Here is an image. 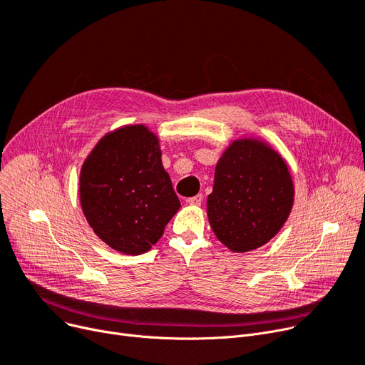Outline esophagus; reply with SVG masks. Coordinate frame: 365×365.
I'll list each match as a JSON object with an SVG mask.
<instances>
[{
  "label": "esophagus",
  "mask_w": 365,
  "mask_h": 365,
  "mask_svg": "<svg viewBox=\"0 0 365 365\" xmlns=\"http://www.w3.org/2000/svg\"><path fill=\"white\" fill-rule=\"evenodd\" d=\"M186 202L189 205H201L202 204V195L200 194V195H195V197H190V198L186 200Z\"/></svg>",
  "instance_id": "34e87169"
}]
</instances>
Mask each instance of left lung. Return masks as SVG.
<instances>
[{"mask_svg": "<svg viewBox=\"0 0 365 365\" xmlns=\"http://www.w3.org/2000/svg\"><path fill=\"white\" fill-rule=\"evenodd\" d=\"M294 202L290 170L263 140H234L215 171L207 216L217 240L234 253L256 250L272 240Z\"/></svg>", "mask_w": 365, "mask_h": 365, "instance_id": "obj_1", "label": "left lung"}]
</instances>
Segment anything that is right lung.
<instances>
[{
    "instance_id": "right-lung-1",
    "label": "right lung",
    "mask_w": 365,
    "mask_h": 365,
    "mask_svg": "<svg viewBox=\"0 0 365 365\" xmlns=\"http://www.w3.org/2000/svg\"><path fill=\"white\" fill-rule=\"evenodd\" d=\"M80 201L94 234L113 250L149 252L180 208L157 134L142 124L105 134L81 167Z\"/></svg>"
}]
</instances>
